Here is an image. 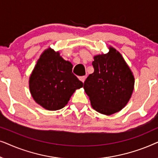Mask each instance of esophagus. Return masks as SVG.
Masks as SVG:
<instances>
[{
  "label": "esophagus",
  "instance_id": "1",
  "mask_svg": "<svg viewBox=\"0 0 158 158\" xmlns=\"http://www.w3.org/2000/svg\"><path fill=\"white\" fill-rule=\"evenodd\" d=\"M86 78V76H81L79 77V80L80 81H81L83 83H84V81H85V80Z\"/></svg>",
  "mask_w": 158,
  "mask_h": 158
}]
</instances>
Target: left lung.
I'll return each instance as SVG.
<instances>
[{"instance_id":"obj_1","label":"left lung","mask_w":158,"mask_h":158,"mask_svg":"<svg viewBox=\"0 0 158 158\" xmlns=\"http://www.w3.org/2000/svg\"><path fill=\"white\" fill-rule=\"evenodd\" d=\"M109 52L95 55L94 72L84 83L93 109L104 115L121 111L130 99L135 77L124 57L114 47Z\"/></svg>"}]
</instances>
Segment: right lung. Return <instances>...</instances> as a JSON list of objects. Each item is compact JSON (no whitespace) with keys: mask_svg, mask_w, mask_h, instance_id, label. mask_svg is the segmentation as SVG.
Instances as JSON below:
<instances>
[{"mask_svg":"<svg viewBox=\"0 0 158 158\" xmlns=\"http://www.w3.org/2000/svg\"><path fill=\"white\" fill-rule=\"evenodd\" d=\"M72 70L73 64L59 52L45 49L29 77V90L36 103L49 111L64 107L75 90L83 86Z\"/></svg>","mask_w":158,"mask_h":158,"instance_id":"right-lung-1","label":"right lung"}]
</instances>
